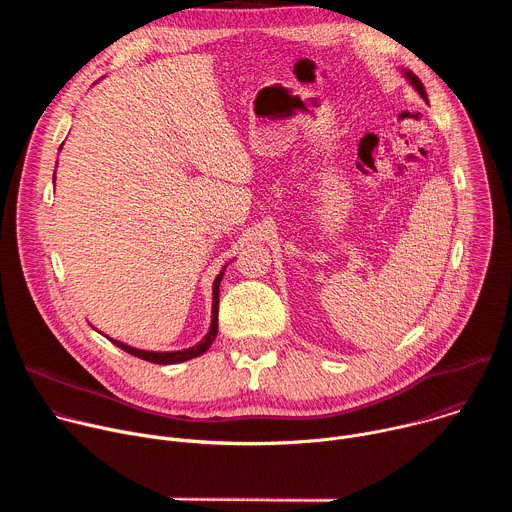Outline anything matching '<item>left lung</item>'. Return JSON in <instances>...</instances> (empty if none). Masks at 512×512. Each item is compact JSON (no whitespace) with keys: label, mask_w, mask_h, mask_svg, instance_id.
<instances>
[{"label":"left lung","mask_w":512,"mask_h":512,"mask_svg":"<svg viewBox=\"0 0 512 512\" xmlns=\"http://www.w3.org/2000/svg\"><path fill=\"white\" fill-rule=\"evenodd\" d=\"M405 79H407V81H409V83L415 87V91H417V93H419V95H421V97L427 101V95H425V87H423V83H421V81H419V79L413 75L411 70H405Z\"/></svg>","instance_id":"1"}]
</instances>
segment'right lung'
Instances as JSON below:
<instances>
[{
  "label": "right lung",
  "mask_w": 512,
  "mask_h": 512,
  "mask_svg": "<svg viewBox=\"0 0 512 512\" xmlns=\"http://www.w3.org/2000/svg\"><path fill=\"white\" fill-rule=\"evenodd\" d=\"M227 267V265H225ZM225 267L223 271L216 275L214 279V285H212V322H210V328H208V334L196 344V346H190L186 350H174V352H152V350H139V348H133V346H127L119 340H113L109 338L115 346H119L121 350L137 356V358H143V360H150V362H156V364H174V362H184V360H190L194 356H200L202 352H206L210 348V344L214 342L216 338V332H218V287H221V279L225 275Z\"/></svg>",
  "instance_id": "right-lung-1"
}]
</instances>
